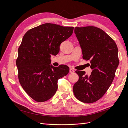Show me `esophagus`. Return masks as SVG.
I'll return each mask as SVG.
<instances>
[{
	"instance_id": "1",
	"label": "esophagus",
	"mask_w": 128,
	"mask_h": 128,
	"mask_svg": "<svg viewBox=\"0 0 128 128\" xmlns=\"http://www.w3.org/2000/svg\"><path fill=\"white\" fill-rule=\"evenodd\" d=\"M74 72H75V71H74V69H72V68L69 69V72H70V73H74Z\"/></svg>"
}]
</instances>
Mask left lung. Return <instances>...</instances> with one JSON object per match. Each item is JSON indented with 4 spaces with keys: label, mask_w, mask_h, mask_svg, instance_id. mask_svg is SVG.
<instances>
[{
    "label": "left lung",
    "mask_w": 128,
    "mask_h": 128,
    "mask_svg": "<svg viewBox=\"0 0 128 128\" xmlns=\"http://www.w3.org/2000/svg\"><path fill=\"white\" fill-rule=\"evenodd\" d=\"M74 32L82 48L83 59L90 60V75L76 70L79 80L73 86L75 97L84 103L101 98L110 86L118 66V48L102 29L94 26L76 27Z\"/></svg>",
    "instance_id": "8db88e82"
}]
</instances>
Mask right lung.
<instances>
[{
    "instance_id": "add662e5",
    "label": "right lung",
    "mask_w": 128,
    "mask_h": 128,
    "mask_svg": "<svg viewBox=\"0 0 128 128\" xmlns=\"http://www.w3.org/2000/svg\"><path fill=\"white\" fill-rule=\"evenodd\" d=\"M73 30V26L45 24L30 29L23 37L16 60L18 78L36 102L51 98L57 91L58 80L68 74L66 65L50 64L51 56L59 53L61 43L71 36Z\"/></svg>"
}]
</instances>
